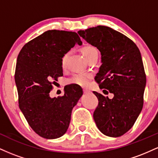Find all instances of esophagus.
<instances>
[{
	"label": "esophagus",
	"mask_w": 158,
	"mask_h": 158,
	"mask_svg": "<svg viewBox=\"0 0 158 158\" xmlns=\"http://www.w3.org/2000/svg\"><path fill=\"white\" fill-rule=\"evenodd\" d=\"M83 91H84V94H89L90 90H88V89H83Z\"/></svg>",
	"instance_id": "34e87169"
}]
</instances>
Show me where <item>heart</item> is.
I'll list each match as a JSON object with an SVG mask.
<instances>
[{
	"instance_id": "b5f03b06",
	"label": "heart",
	"mask_w": 158,
	"mask_h": 158,
	"mask_svg": "<svg viewBox=\"0 0 158 158\" xmlns=\"http://www.w3.org/2000/svg\"><path fill=\"white\" fill-rule=\"evenodd\" d=\"M81 52L87 60H88L90 57H91L92 56L98 53L97 48H94V47L92 46V45H89V44L85 45L84 47H82L81 49ZM68 56V52H66V53H64V55L62 56V57H61V68H64L65 67ZM90 79V76L89 74L82 73H76L74 74L73 77H70V79H68V84H73V85H79V86H81V87H85L88 85V82H89Z\"/></svg>"
}]
</instances>
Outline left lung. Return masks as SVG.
<instances>
[{
    "label": "left lung",
    "mask_w": 158,
    "mask_h": 158,
    "mask_svg": "<svg viewBox=\"0 0 158 158\" xmlns=\"http://www.w3.org/2000/svg\"><path fill=\"white\" fill-rule=\"evenodd\" d=\"M78 33L100 51L102 65L95 81L104 94H114L109 99L94 91L99 101L94 121L105 135L120 137L132 128L143 106L146 76L140 52L132 40L110 27L97 26Z\"/></svg>",
    "instance_id": "8db88e82"
}]
</instances>
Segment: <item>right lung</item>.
Listing matches in <instances>:
<instances>
[{"mask_svg":"<svg viewBox=\"0 0 158 158\" xmlns=\"http://www.w3.org/2000/svg\"><path fill=\"white\" fill-rule=\"evenodd\" d=\"M81 43L75 32L48 30L25 44L18 56L15 81L19 108L41 137L56 139L64 135L72 109L83 94L81 87L71 85L61 97H50L52 85L63 75L61 57Z\"/></svg>","mask_w":158,"mask_h":158,"instance_id":"add662e5","label":"right lung"}]
</instances>
